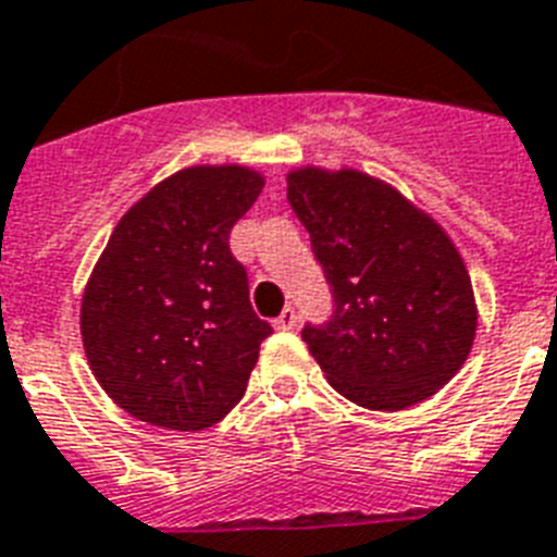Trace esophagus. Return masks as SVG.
<instances>
[{"label": "esophagus", "instance_id": "1", "mask_svg": "<svg viewBox=\"0 0 557 557\" xmlns=\"http://www.w3.org/2000/svg\"><path fill=\"white\" fill-rule=\"evenodd\" d=\"M275 327H278V330H296L298 327V310H296V307H284L282 315L275 319Z\"/></svg>", "mask_w": 557, "mask_h": 557}]
</instances>
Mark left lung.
Masks as SVG:
<instances>
[{
	"label": "left lung",
	"mask_w": 557,
	"mask_h": 557,
	"mask_svg": "<svg viewBox=\"0 0 557 557\" xmlns=\"http://www.w3.org/2000/svg\"><path fill=\"white\" fill-rule=\"evenodd\" d=\"M287 201L333 293V315L301 330L330 384L387 412L438 393L470 356L478 324L470 273L447 233L356 170H296Z\"/></svg>",
	"instance_id": "left-lung-1"
}]
</instances>
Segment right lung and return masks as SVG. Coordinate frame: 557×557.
<instances>
[{
    "label": "right lung",
    "instance_id": "1",
    "mask_svg": "<svg viewBox=\"0 0 557 557\" xmlns=\"http://www.w3.org/2000/svg\"><path fill=\"white\" fill-rule=\"evenodd\" d=\"M247 168H187L116 224L82 298L96 381L133 418L205 430L245 395L273 333L250 305L230 230L259 199Z\"/></svg>",
    "mask_w": 557,
    "mask_h": 557
}]
</instances>
